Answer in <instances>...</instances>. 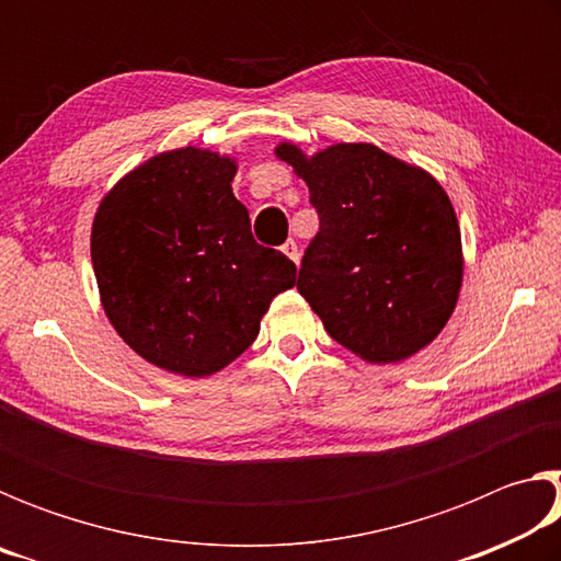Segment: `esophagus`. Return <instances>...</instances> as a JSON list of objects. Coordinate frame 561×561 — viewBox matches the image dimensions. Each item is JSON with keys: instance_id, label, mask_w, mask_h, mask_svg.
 I'll list each match as a JSON object with an SVG mask.
<instances>
[{"instance_id": "34e87169", "label": "esophagus", "mask_w": 561, "mask_h": 561, "mask_svg": "<svg viewBox=\"0 0 561 561\" xmlns=\"http://www.w3.org/2000/svg\"><path fill=\"white\" fill-rule=\"evenodd\" d=\"M282 252L287 254V257L294 262V264H299V247H297V242L294 240H287L282 244Z\"/></svg>"}]
</instances>
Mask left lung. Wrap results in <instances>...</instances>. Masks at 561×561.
<instances>
[{"instance_id":"obj_1","label":"left lung","mask_w":561,"mask_h":561,"mask_svg":"<svg viewBox=\"0 0 561 561\" xmlns=\"http://www.w3.org/2000/svg\"><path fill=\"white\" fill-rule=\"evenodd\" d=\"M309 187L319 232L297 289L329 336L371 364H398L448 324L462 284L460 227L425 170L371 144H336L307 158L277 146Z\"/></svg>"}]
</instances>
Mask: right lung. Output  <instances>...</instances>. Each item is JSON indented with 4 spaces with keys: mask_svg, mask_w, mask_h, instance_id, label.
Returning a JSON list of instances; mask_svg holds the SVG:
<instances>
[{
    "mask_svg": "<svg viewBox=\"0 0 561 561\" xmlns=\"http://www.w3.org/2000/svg\"><path fill=\"white\" fill-rule=\"evenodd\" d=\"M237 165L201 148L146 160L103 197L91 230L101 304L118 336L158 368L220 371L260 334L297 264L254 242L232 195Z\"/></svg>",
    "mask_w": 561,
    "mask_h": 561,
    "instance_id": "obj_1",
    "label": "right lung"
}]
</instances>
